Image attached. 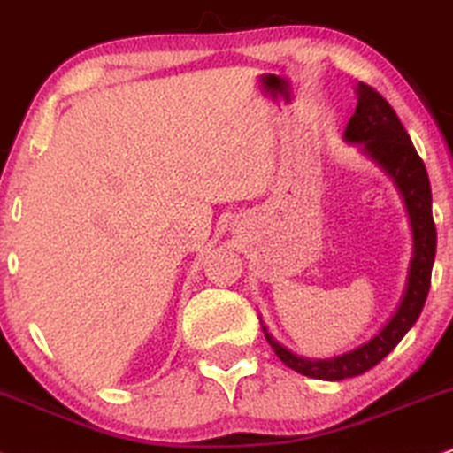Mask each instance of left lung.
I'll return each instance as SVG.
<instances>
[{
  "instance_id": "8db88e82",
  "label": "left lung",
  "mask_w": 453,
  "mask_h": 453,
  "mask_svg": "<svg viewBox=\"0 0 453 453\" xmlns=\"http://www.w3.org/2000/svg\"><path fill=\"white\" fill-rule=\"evenodd\" d=\"M356 95H358V104H356V111L345 127L343 137L348 143H360V150L371 161L380 165L396 184L398 193L405 201L409 222H411L413 257L409 263L405 292H403V299L398 303L395 316L384 324V328L375 337L358 345L352 352L324 360L303 358V356L292 354L288 348L275 342L267 326L260 322L265 337H267L269 345L281 363L296 373L324 381H339L363 375L365 371L373 369L396 348L398 342L405 337L422 313L430 288L434 254H437L433 195H430V182L424 161L413 148L411 137H409L403 122L398 120L396 111L373 87L358 82Z\"/></svg>"
}]
</instances>
